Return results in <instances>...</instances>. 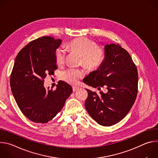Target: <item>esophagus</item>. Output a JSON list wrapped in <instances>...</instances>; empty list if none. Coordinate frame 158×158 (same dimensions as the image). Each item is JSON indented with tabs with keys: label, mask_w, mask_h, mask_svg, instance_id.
Here are the masks:
<instances>
[{
	"label": "esophagus",
	"mask_w": 158,
	"mask_h": 158,
	"mask_svg": "<svg viewBox=\"0 0 158 158\" xmlns=\"http://www.w3.org/2000/svg\"><path fill=\"white\" fill-rule=\"evenodd\" d=\"M79 87H77V86H73V90L74 92L77 91V90H79Z\"/></svg>",
	"instance_id": "1"
}]
</instances>
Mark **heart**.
Masks as SVG:
<instances>
[{
    "mask_svg": "<svg viewBox=\"0 0 158 158\" xmlns=\"http://www.w3.org/2000/svg\"><path fill=\"white\" fill-rule=\"evenodd\" d=\"M69 48L74 52L82 56L84 66L89 69H96L99 67L106 57L103 49L98 48L95 42L85 37H80L73 40L68 44ZM65 51L62 48L56 50V62L57 65H62L65 60ZM84 73L82 71L71 69L62 73L63 79L67 82L76 84Z\"/></svg>",
    "mask_w": 158,
    "mask_h": 158,
    "instance_id": "1",
    "label": "heart"
}]
</instances>
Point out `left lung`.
Wrapping results in <instances>:
<instances>
[{"label":"left lung","instance_id":"8db88e82","mask_svg":"<svg viewBox=\"0 0 158 158\" xmlns=\"http://www.w3.org/2000/svg\"><path fill=\"white\" fill-rule=\"evenodd\" d=\"M106 57L99 68L84 81L99 91L104 86L107 93L86 89V110L99 124L110 126L121 121L129 112L138 94V74L130 54L119 44H107Z\"/></svg>","mask_w":158,"mask_h":158}]
</instances>
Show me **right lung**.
I'll list each match as a JSON object with an SVG mask.
<instances>
[{
    "instance_id": "right-lung-1",
    "label": "right lung",
    "mask_w": 158,
    "mask_h": 158,
    "mask_svg": "<svg viewBox=\"0 0 158 158\" xmlns=\"http://www.w3.org/2000/svg\"><path fill=\"white\" fill-rule=\"evenodd\" d=\"M62 43L60 39L44 36L29 42L15 57L10 85L19 109L34 123H46L62 109L73 88L59 81L56 89L46 90L44 79L57 68L55 54Z\"/></svg>"
}]
</instances>
